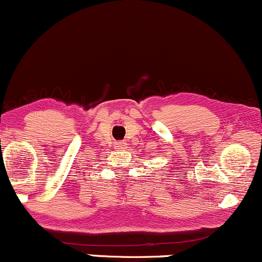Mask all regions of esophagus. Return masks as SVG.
Segmentation results:
<instances>
[{
    "instance_id": "34e87169",
    "label": "esophagus",
    "mask_w": 262,
    "mask_h": 262,
    "mask_svg": "<svg viewBox=\"0 0 262 262\" xmlns=\"http://www.w3.org/2000/svg\"><path fill=\"white\" fill-rule=\"evenodd\" d=\"M125 146V143H122V141H118V143H116V148L117 149H123Z\"/></svg>"
}]
</instances>
